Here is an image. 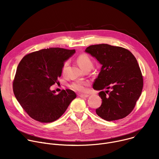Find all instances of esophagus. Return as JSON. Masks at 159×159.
I'll return each mask as SVG.
<instances>
[{
    "mask_svg": "<svg viewBox=\"0 0 159 159\" xmlns=\"http://www.w3.org/2000/svg\"><path fill=\"white\" fill-rule=\"evenodd\" d=\"M79 96L80 98H88L89 96V95H87V94H80Z\"/></svg>",
    "mask_w": 159,
    "mask_h": 159,
    "instance_id": "34e87169",
    "label": "esophagus"
}]
</instances>
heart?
Returning a JSON list of instances; mask_svg holds the SVG:
<instances>
[{"label": "heart", "instance_id": "b5f03b06", "mask_svg": "<svg viewBox=\"0 0 159 159\" xmlns=\"http://www.w3.org/2000/svg\"><path fill=\"white\" fill-rule=\"evenodd\" d=\"M77 61L78 64L80 65V66L85 71L87 69H91L93 63L92 59L90 58L89 55L86 53H82L79 55L77 58ZM69 66V61H66L62 68V74L65 75L67 68ZM89 85V82L87 81H81L78 80L75 82H73L70 85L71 89H72L76 91L80 92V93H85L87 91V87Z\"/></svg>", "mask_w": 159, "mask_h": 159}]
</instances>
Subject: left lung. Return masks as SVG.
I'll return each mask as SVG.
<instances>
[{"instance_id":"obj_1","label":"left lung","mask_w":159,"mask_h":159,"mask_svg":"<svg viewBox=\"0 0 159 159\" xmlns=\"http://www.w3.org/2000/svg\"><path fill=\"white\" fill-rule=\"evenodd\" d=\"M85 52L102 65L93 88L101 90V106L96 114L107 121L122 119L133 110L143 86L141 70L127 49L107 44L90 45Z\"/></svg>"}]
</instances>
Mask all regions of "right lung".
Returning a JSON list of instances; mask_svg holds the SVG:
<instances>
[{"label":"right lung","mask_w":159,"mask_h":159,"mask_svg":"<svg viewBox=\"0 0 159 159\" xmlns=\"http://www.w3.org/2000/svg\"><path fill=\"white\" fill-rule=\"evenodd\" d=\"M75 50L50 48L25 55L19 62L13 80L16 98L27 114L41 123L58 120L76 98L72 90L59 94L50 87L58 83L64 62Z\"/></svg>","instance_id":"add662e5"}]
</instances>
